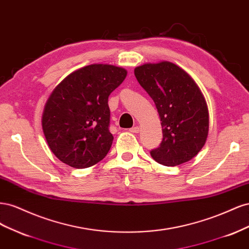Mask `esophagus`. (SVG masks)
I'll list each match as a JSON object with an SVG mask.
<instances>
[{
  "instance_id": "obj_1",
  "label": "esophagus",
  "mask_w": 249,
  "mask_h": 249,
  "mask_svg": "<svg viewBox=\"0 0 249 249\" xmlns=\"http://www.w3.org/2000/svg\"><path fill=\"white\" fill-rule=\"evenodd\" d=\"M130 132H132V133H139L140 132V127L139 126H133L132 129H130Z\"/></svg>"
}]
</instances>
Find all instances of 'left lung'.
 <instances>
[{
    "mask_svg": "<svg viewBox=\"0 0 249 249\" xmlns=\"http://www.w3.org/2000/svg\"><path fill=\"white\" fill-rule=\"evenodd\" d=\"M134 73L155 102L161 119L163 140L150 156L165 166H177L193 159L209 134L208 105L196 83L169 61L144 63L137 66Z\"/></svg>",
    "mask_w": 249,
    "mask_h": 249,
    "instance_id": "8db88e82",
    "label": "left lung"
}]
</instances>
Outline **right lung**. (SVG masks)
<instances>
[{"mask_svg": "<svg viewBox=\"0 0 249 249\" xmlns=\"http://www.w3.org/2000/svg\"><path fill=\"white\" fill-rule=\"evenodd\" d=\"M127 71L111 64H90L72 71L53 90L44 106L41 124L52 153L73 168L93 166L107 156L108 97Z\"/></svg>", "mask_w": 249, "mask_h": 249, "instance_id": "right-lung-1", "label": "right lung"}]
</instances>
